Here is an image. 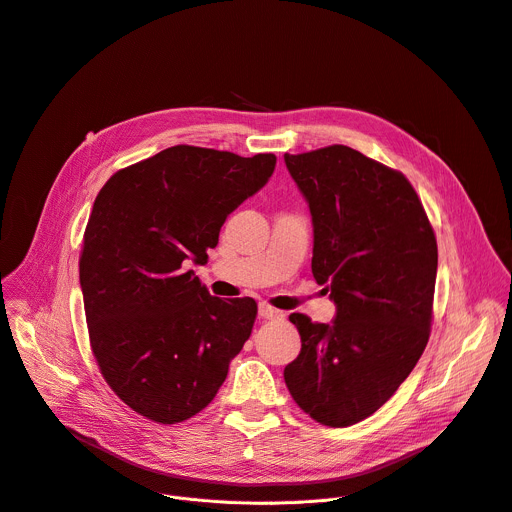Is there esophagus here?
<instances>
[{
    "instance_id": "1",
    "label": "esophagus",
    "mask_w": 512,
    "mask_h": 512,
    "mask_svg": "<svg viewBox=\"0 0 512 512\" xmlns=\"http://www.w3.org/2000/svg\"><path fill=\"white\" fill-rule=\"evenodd\" d=\"M259 316L265 320H283L285 318V314L281 310H275L267 304H259Z\"/></svg>"
}]
</instances>
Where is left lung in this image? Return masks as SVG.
<instances>
[{"label": "left lung", "mask_w": 512, "mask_h": 512, "mask_svg": "<svg viewBox=\"0 0 512 512\" xmlns=\"http://www.w3.org/2000/svg\"><path fill=\"white\" fill-rule=\"evenodd\" d=\"M308 202L312 273L336 306L330 324L291 314L302 350L283 379L322 425L373 415L425 350L437 243L407 178L346 145L283 156Z\"/></svg>", "instance_id": "obj_1"}]
</instances>
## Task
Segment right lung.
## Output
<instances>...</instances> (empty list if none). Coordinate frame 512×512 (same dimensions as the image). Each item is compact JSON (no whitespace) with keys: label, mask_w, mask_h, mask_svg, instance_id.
I'll list each match as a JSON object with an SVG mask.
<instances>
[{"label":"right lung","mask_w":512,"mask_h":512,"mask_svg":"<svg viewBox=\"0 0 512 512\" xmlns=\"http://www.w3.org/2000/svg\"><path fill=\"white\" fill-rule=\"evenodd\" d=\"M275 162L174 145L97 194L79 265L89 338L105 381L139 415L180 423L202 411L251 336L255 300L212 298L188 265L208 261Z\"/></svg>","instance_id":"1"}]
</instances>
